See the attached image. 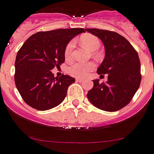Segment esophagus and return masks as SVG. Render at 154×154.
Instances as JSON below:
<instances>
[{
    "label": "esophagus",
    "instance_id": "1",
    "mask_svg": "<svg viewBox=\"0 0 154 154\" xmlns=\"http://www.w3.org/2000/svg\"><path fill=\"white\" fill-rule=\"evenodd\" d=\"M76 80H77V82H81V81H83V79L82 78H80V77H77V78H76Z\"/></svg>",
    "mask_w": 154,
    "mask_h": 154
}]
</instances>
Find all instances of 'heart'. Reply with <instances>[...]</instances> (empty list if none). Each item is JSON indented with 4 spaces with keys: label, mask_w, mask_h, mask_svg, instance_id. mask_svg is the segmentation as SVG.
<instances>
[{
    "label": "heart",
    "mask_w": 154,
    "mask_h": 154,
    "mask_svg": "<svg viewBox=\"0 0 154 154\" xmlns=\"http://www.w3.org/2000/svg\"><path fill=\"white\" fill-rule=\"evenodd\" d=\"M80 41L83 47L88 49L90 51H95L99 48L100 45H101L100 40L96 36L88 34V33L83 34L80 36ZM74 47V42L73 41H70L67 44L65 50V58L68 59V58L71 57ZM93 55H97V53L94 52ZM94 66H95V65L92 62H88V63L74 62L68 67V71L71 75L74 76V77H83L89 71H90Z\"/></svg>",
    "instance_id": "b5f03b06"
}]
</instances>
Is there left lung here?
I'll return each mask as SVG.
<instances>
[{
    "label": "left lung",
    "mask_w": 154,
    "mask_h": 154,
    "mask_svg": "<svg viewBox=\"0 0 154 154\" xmlns=\"http://www.w3.org/2000/svg\"><path fill=\"white\" fill-rule=\"evenodd\" d=\"M102 41L105 56L97 69L98 74H108L106 83L93 80L88 92L89 101L102 110L117 111L127 105L141 83V63L138 53L124 37L114 31L86 28Z\"/></svg>",
    "instance_id": "obj_1"
}]
</instances>
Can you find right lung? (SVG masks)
I'll return each mask as SVG.
<instances>
[{"instance_id": "add662e5", "label": "right lung", "mask_w": 154, "mask_h": 154, "mask_svg": "<svg viewBox=\"0 0 154 154\" xmlns=\"http://www.w3.org/2000/svg\"><path fill=\"white\" fill-rule=\"evenodd\" d=\"M83 28L39 31L25 41L16 55L14 80L22 99L30 107L47 110L65 99L75 79L62 74L54 77L52 70L65 62V50Z\"/></svg>"}]
</instances>
